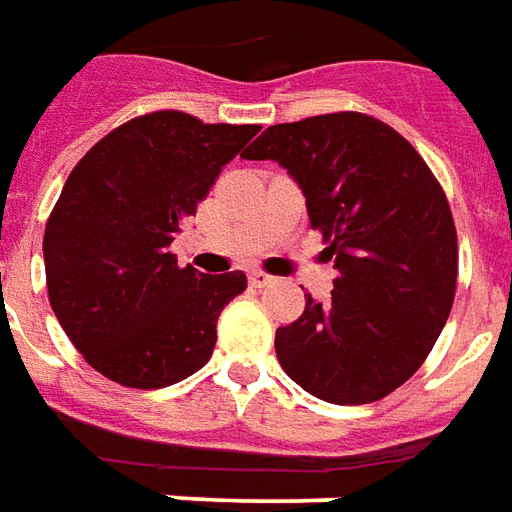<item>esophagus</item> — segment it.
<instances>
[{"instance_id": "obj_1", "label": "esophagus", "mask_w": 512, "mask_h": 512, "mask_svg": "<svg viewBox=\"0 0 512 512\" xmlns=\"http://www.w3.org/2000/svg\"><path fill=\"white\" fill-rule=\"evenodd\" d=\"M248 281H250V286H253V289H264V286L273 284L275 278H273V275L262 273V270H253V273L248 275Z\"/></svg>"}]
</instances>
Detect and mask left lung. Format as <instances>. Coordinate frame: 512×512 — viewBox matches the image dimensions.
I'll return each mask as SVG.
<instances>
[{
  "label": "left lung",
  "instance_id": "8db88e82",
  "mask_svg": "<svg viewBox=\"0 0 512 512\" xmlns=\"http://www.w3.org/2000/svg\"><path fill=\"white\" fill-rule=\"evenodd\" d=\"M245 159L289 170L336 267L331 300L308 295L275 331L284 372L325 402L383 400L424 364L455 300L458 234L433 170L364 112L275 123Z\"/></svg>",
  "mask_w": 512,
  "mask_h": 512
}]
</instances>
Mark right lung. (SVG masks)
<instances>
[{"mask_svg": "<svg viewBox=\"0 0 512 512\" xmlns=\"http://www.w3.org/2000/svg\"><path fill=\"white\" fill-rule=\"evenodd\" d=\"M256 132L148 112L71 170L43 234L46 286L54 317L104 378L165 389L212 358L217 317L248 278L179 267L170 242Z\"/></svg>", "mask_w": 512, "mask_h": 512, "instance_id": "1", "label": "right lung"}]
</instances>
